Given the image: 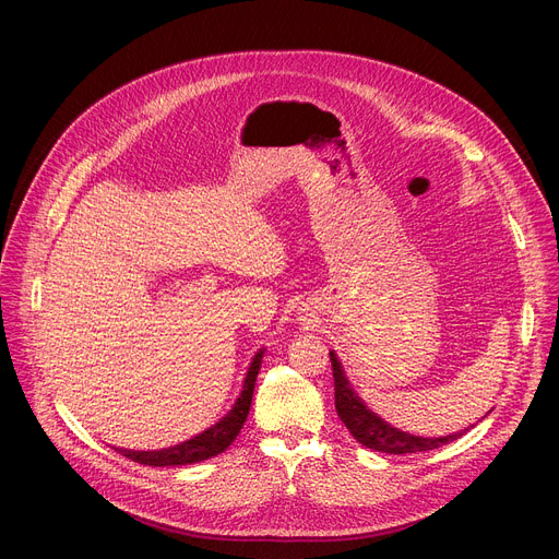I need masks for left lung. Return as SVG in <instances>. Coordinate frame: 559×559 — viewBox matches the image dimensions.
Segmentation results:
<instances>
[{"label":"left lung","mask_w":559,"mask_h":559,"mask_svg":"<svg viewBox=\"0 0 559 559\" xmlns=\"http://www.w3.org/2000/svg\"><path fill=\"white\" fill-rule=\"evenodd\" d=\"M332 358V369H334V389H336V412L349 433L367 449L380 451V453H393V455H403V453H420L429 449H438L442 444H449L464 436L468 429H462L451 436H440V438H425V436H414L407 431L395 429L386 420H382L378 414H373L362 397L356 393L352 382L345 376L343 362L338 360L336 352H330ZM473 427V425H471Z\"/></svg>","instance_id":"obj_1"}]
</instances>
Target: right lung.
I'll use <instances>...</instances> for the list:
<instances>
[{
	"label": "right lung",
	"instance_id": "obj_1",
	"mask_svg": "<svg viewBox=\"0 0 559 559\" xmlns=\"http://www.w3.org/2000/svg\"><path fill=\"white\" fill-rule=\"evenodd\" d=\"M263 354H265V347L254 354V358L248 367V373L243 378V389H241V393H238L231 409L218 423L207 427L205 431H201L194 438L183 440L175 447H168V449H156V451H134V449H119V447H115V449L121 455H126L139 464H147V466H183V464L203 462L207 457L223 453L236 440V436L241 433L243 423L248 420L257 376H259L261 362H263Z\"/></svg>",
	"mask_w": 559,
	"mask_h": 559
}]
</instances>
